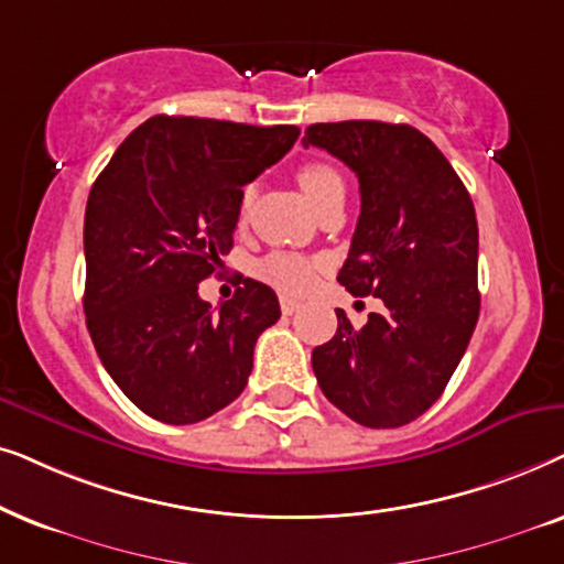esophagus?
Wrapping results in <instances>:
<instances>
[{"mask_svg": "<svg viewBox=\"0 0 564 564\" xmlns=\"http://www.w3.org/2000/svg\"><path fill=\"white\" fill-rule=\"evenodd\" d=\"M299 306H302V304H299V302H296V299L281 296V312H283V314H294V312L299 310Z\"/></svg>", "mask_w": 564, "mask_h": 564, "instance_id": "34e87169", "label": "esophagus"}]
</instances>
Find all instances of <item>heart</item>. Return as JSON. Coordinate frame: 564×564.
I'll list each match as a JSON object with an SVG mask.
<instances>
[{
    "label": "heart",
    "instance_id": "b5f03b06",
    "mask_svg": "<svg viewBox=\"0 0 564 564\" xmlns=\"http://www.w3.org/2000/svg\"><path fill=\"white\" fill-rule=\"evenodd\" d=\"M299 185L310 204L317 208L325 206L329 198L335 195H345V180L340 177V172L335 167H329L325 162H306L299 167L296 172ZM254 187L247 185L242 195H239V214L247 216L252 204ZM314 260L304 258V254L296 252H270L268 258H262L258 262V275L268 286H273L278 291H286V294H304L306 289L312 286L314 281Z\"/></svg>",
    "mask_w": 564,
    "mask_h": 564
}]
</instances>
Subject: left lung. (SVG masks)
Masks as SVG:
<instances>
[{"instance_id": "8db88e82", "label": "left lung", "mask_w": 564, "mask_h": 564, "mask_svg": "<svg viewBox=\"0 0 564 564\" xmlns=\"http://www.w3.org/2000/svg\"><path fill=\"white\" fill-rule=\"evenodd\" d=\"M319 147L356 172L360 216L337 281L384 312L312 350L319 389L366 427H400L444 394L479 317L477 216L441 149L408 123H314Z\"/></svg>"}]
</instances>
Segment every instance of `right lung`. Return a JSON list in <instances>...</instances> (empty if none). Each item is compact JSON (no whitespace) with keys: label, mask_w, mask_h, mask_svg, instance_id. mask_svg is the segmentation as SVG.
Segmentation results:
<instances>
[{"label":"right lung","mask_w":564,"mask_h":564,"mask_svg":"<svg viewBox=\"0 0 564 564\" xmlns=\"http://www.w3.org/2000/svg\"><path fill=\"white\" fill-rule=\"evenodd\" d=\"M299 139L296 126L154 116L112 154L87 198L85 314L105 371L149 417L187 425L235 402L273 289L242 278L219 314L198 296L235 245L242 185Z\"/></svg>","instance_id":"obj_1"}]
</instances>
